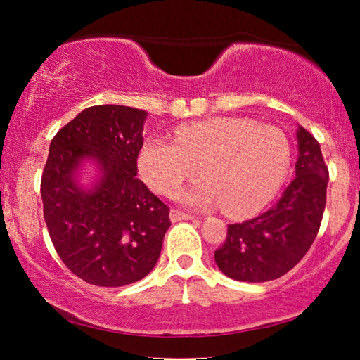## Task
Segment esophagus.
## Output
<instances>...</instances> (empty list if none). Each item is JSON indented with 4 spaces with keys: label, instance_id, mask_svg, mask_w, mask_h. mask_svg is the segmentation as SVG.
Here are the masks:
<instances>
[{
    "label": "esophagus",
    "instance_id": "1",
    "mask_svg": "<svg viewBox=\"0 0 360 360\" xmlns=\"http://www.w3.org/2000/svg\"><path fill=\"white\" fill-rule=\"evenodd\" d=\"M169 219H172V222H179V221H191V219H193V216L181 210H172V212H169Z\"/></svg>",
    "mask_w": 360,
    "mask_h": 360
}]
</instances>
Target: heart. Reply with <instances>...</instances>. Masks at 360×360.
Instances as JSON below:
<instances>
[{
	"label": "heart",
	"instance_id": "heart-1",
	"mask_svg": "<svg viewBox=\"0 0 360 360\" xmlns=\"http://www.w3.org/2000/svg\"><path fill=\"white\" fill-rule=\"evenodd\" d=\"M289 160L290 146L278 127L245 117H212L181 125L174 143L149 138L138 167L148 186L162 195L174 193L202 168L206 179L181 198L200 208L224 205L229 214L243 216L276 193Z\"/></svg>",
	"mask_w": 360,
	"mask_h": 360
}]
</instances>
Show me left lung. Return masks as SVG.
I'll list each match as a JSON object with an SVG mask.
<instances>
[{"label":"left lung","instance_id":"obj_1","mask_svg":"<svg viewBox=\"0 0 360 360\" xmlns=\"http://www.w3.org/2000/svg\"><path fill=\"white\" fill-rule=\"evenodd\" d=\"M295 178L278 202L262 214L230 224L214 259L236 281L264 283L281 278L300 262L318 235L326 208L328 168L311 133L298 127Z\"/></svg>","mask_w":360,"mask_h":360}]
</instances>
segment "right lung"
<instances>
[{
	"instance_id": "1",
	"label": "right lung",
	"mask_w": 360,
	"mask_h": 360,
	"mask_svg": "<svg viewBox=\"0 0 360 360\" xmlns=\"http://www.w3.org/2000/svg\"><path fill=\"white\" fill-rule=\"evenodd\" d=\"M143 109L101 105L77 114L53 136L41 178L46 225L63 264L85 283L119 288L155 266L169 208L138 174ZM84 158L103 176L92 191L74 179Z\"/></svg>"
}]
</instances>
